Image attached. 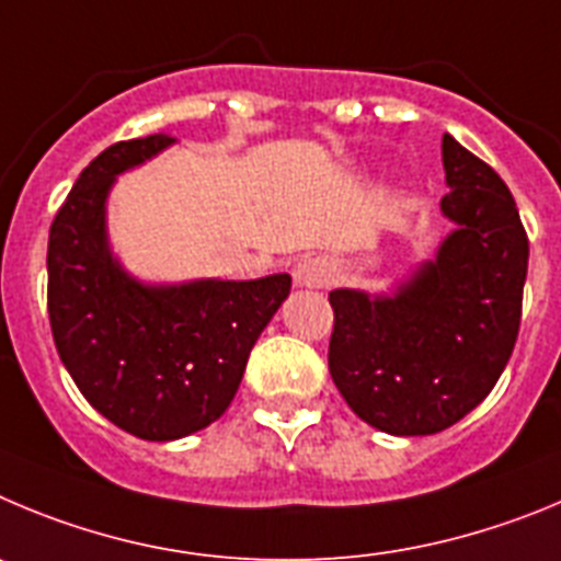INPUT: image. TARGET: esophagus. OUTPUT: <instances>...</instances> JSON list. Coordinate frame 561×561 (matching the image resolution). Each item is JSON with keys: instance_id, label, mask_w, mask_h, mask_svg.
<instances>
[{"instance_id": "esophagus-1", "label": "esophagus", "mask_w": 561, "mask_h": 561, "mask_svg": "<svg viewBox=\"0 0 561 561\" xmlns=\"http://www.w3.org/2000/svg\"><path fill=\"white\" fill-rule=\"evenodd\" d=\"M335 279L330 262L324 256H305V260L293 268V282L299 287H324Z\"/></svg>"}]
</instances>
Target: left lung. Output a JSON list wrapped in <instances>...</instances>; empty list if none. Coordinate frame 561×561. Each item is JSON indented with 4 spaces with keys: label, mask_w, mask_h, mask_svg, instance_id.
Here are the masks:
<instances>
[{
    "label": "left lung",
    "mask_w": 561,
    "mask_h": 561,
    "mask_svg": "<svg viewBox=\"0 0 561 561\" xmlns=\"http://www.w3.org/2000/svg\"><path fill=\"white\" fill-rule=\"evenodd\" d=\"M436 260L391 293L337 287L330 375L346 405L391 436H431L486 400L519 330L528 237L508 186L444 134Z\"/></svg>",
    "instance_id": "left-lung-1"
}]
</instances>
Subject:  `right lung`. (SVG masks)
<instances>
[{
  "instance_id": "add662e5",
  "label": "right lung",
  "mask_w": 561,
  "mask_h": 561,
  "mask_svg": "<svg viewBox=\"0 0 561 561\" xmlns=\"http://www.w3.org/2000/svg\"><path fill=\"white\" fill-rule=\"evenodd\" d=\"M173 142L153 134L105 148L55 215L47 249L60 360L94 411L145 442H173L224 416L290 293L287 274L148 285L123 268L105 226L111 186Z\"/></svg>"
}]
</instances>
